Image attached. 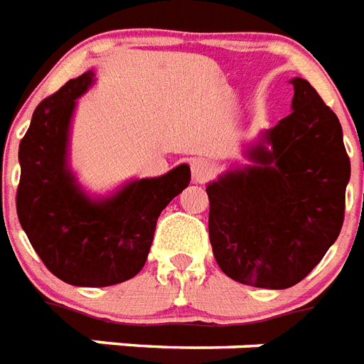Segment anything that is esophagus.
Wrapping results in <instances>:
<instances>
[{"label":"esophagus","instance_id":"esophagus-1","mask_svg":"<svg viewBox=\"0 0 364 364\" xmlns=\"http://www.w3.org/2000/svg\"><path fill=\"white\" fill-rule=\"evenodd\" d=\"M191 171H193L194 181L206 183L215 173V166L210 160H206V158H194L193 164H191Z\"/></svg>","mask_w":364,"mask_h":364}]
</instances>
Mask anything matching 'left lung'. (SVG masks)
Returning <instances> with one entry per match:
<instances>
[{"instance_id":"obj_1","label":"left lung","mask_w":364,"mask_h":364,"mask_svg":"<svg viewBox=\"0 0 364 364\" xmlns=\"http://www.w3.org/2000/svg\"><path fill=\"white\" fill-rule=\"evenodd\" d=\"M290 83L292 112L246 145L248 164L206 187L218 265L269 290L298 284L336 242L351 176L338 116L307 80Z\"/></svg>"}]
</instances>
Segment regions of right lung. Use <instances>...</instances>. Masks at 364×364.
Wrapping results in <instances>:
<instances>
[{"label": "right lung", "mask_w": 364, "mask_h": 364, "mask_svg": "<svg viewBox=\"0 0 364 364\" xmlns=\"http://www.w3.org/2000/svg\"><path fill=\"white\" fill-rule=\"evenodd\" d=\"M93 70L41 101L18 146L16 213L46 267L72 287H112L143 269L158 215L191 183L179 164L160 177L132 179L91 196L70 168V127Z\"/></svg>", "instance_id": "1"}]
</instances>
